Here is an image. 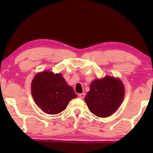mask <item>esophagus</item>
I'll use <instances>...</instances> for the list:
<instances>
[{
  "mask_svg": "<svg viewBox=\"0 0 153 153\" xmlns=\"http://www.w3.org/2000/svg\"><path fill=\"white\" fill-rule=\"evenodd\" d=\"M78 97L80 98H84L85 97L84 93H81V94H78Z\"/></svg>",
  "mask_w": 153,
  "mask_h": 153,
  "instance_id": "esophagus-1",
  "label": "esophagus"
}]
</instances>
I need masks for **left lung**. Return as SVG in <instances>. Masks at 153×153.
I'll use <instances>...</instances> for the list:
<instances>
[{"label":"left lung","instance_id":"obj_1","mask_svg":"<svg viewBox=\"0 0 153 153\" xmlns=\"http://www.w3.org/2000/svg\"><path fill=\"white\" fill-rule=\"evenodd\" d=\"M125 90L120 79L106 76L95 79L90 86L84 100L90 112L97 117H109L123 102Z\"/></svg>","mask_w":153,"mask_h":153}]
</instances>
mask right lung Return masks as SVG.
<instances>
[{
	"instance_id": "1",
	"label": "right lung",
	"mask_w": 153,
	"mask_h": 153,
	"mask_svg": "<svg viewBox=\"0 0 153 153\" xmlns=\"http://www.w3.org/2000/svg\"><path fill=\"white\" fill-rule=\"evenodd\" d=\"M31 87L36 105L51 115L62 112L72 98L77 97L73 88L67 85L61 74L48 71L36 74Z\"/></svg>"
}]
</instances>
